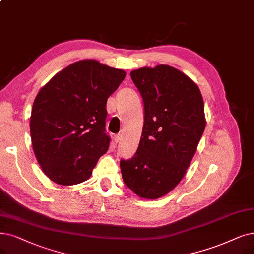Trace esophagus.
I'll use <instances>...</instances> for the list:
<instances>
[{
  "label": "esophagus",
  "instance_id": "1",
  "mask_svg": "<svg viewBox=\"0 0 254 254\" xmlns=\"http://www.w3.org/2000/svg\"><path fill=\"white\" fill-rule=\"evenodd\" d=\"M119 140H120V134L115 135V136H114V143L117 144V143H119Z\"/></svg>",
  "mask_w": 254,
  "mask_h": 254
}]
</instances>
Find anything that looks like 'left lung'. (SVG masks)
<instances>
[{
  "label": "left lung",
  "instance_id": "obj_1",
  "mask_svg": "<svg viewBox=\"0 0 254 254\" xmlns=\"http://www.w3.org/2000/svg\"><path fill=\"white\" fill-rule=\"evenodd\" d=\"M143 98L144 126L138 148L121 159L125 185L141 198L157 199L184 178L205 128L200 89L170 65L130 73Z\"/></svg>",
  "mask_w": 254,
  "mask_h": 254
}]
</instances>
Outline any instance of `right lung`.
<instances>
[{
  "label": "right lung",
  "mask_w": 254,
  "mask_h": 254,
  "mask_svg": "<svg viewBox=\"0 0 254 254\" xmlns=\"http://www.w3.org/2000/svg\"><path fill=\"white\" fill-rule=\"evenodd\" d=\"M123 69L93 59L55 75L39 90L31 118L32 147L44 173L63 186L83 182L109 148L106 103L124 80Z\"/></svg>",
  "instance_id": "1"
}]
</instances>
